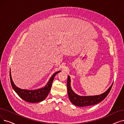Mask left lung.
<instances>
[{"label":"left lung","mask_w":124,"mask_h":124,"mask_svg":"<svg viewBox=\"0 0 124 124\" xmlns=\"http://www.w3.org/2000/svg\"><path fill=\"white\" fill-rule=\"evenodd\" d=\"M70 78L68 75L67 82L68 97L72 103L79 107H85L95 105L103 100L109 94L112 88L113 83H113L112 84L110 87L106 92L101 95L96 96H81L75 94L72 91L70 87Z\"/></svg>","instance_id":"left-lung-1"}]
</instances>
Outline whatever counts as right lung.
Returning a JSON list of instances; mask_svg holds the SVG:
<instances>
[{"label":"right lung","instance_id":"obj_1","mask_svg":"<svg viewBox=\"0 0 124 124\" xmlns=\"http://www.w3.org/2000/svg\"><path fill=\"white\" fill-rule=\"evenodd\" d=\"M61 71H58L53 74L52 76L48 81L47 84L45 87L36 89L34 90H27L25 89H21L16 86L12 78L10 70L9 72V77L10 83L13 89L20 97L24 100L30 102V103H37L44 100L49 94L52 87V83L56 75Z\"/></svg>","mask_w":124,"mask_h":124}]
</instances>
